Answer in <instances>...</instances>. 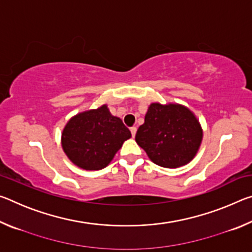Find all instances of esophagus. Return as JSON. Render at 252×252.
<instances>
[{"instance_id": "obj_1", "label": "esophagus", "mask_w": 252, "mask_h": 252, "mask_svg": "<svg viewBox=\"0 0 252 252\" xmlns=\"http://www.w3.org/2000/svg\"><path fill=\"white\" fill-rule=\"evenodd\" d=\"M130 131H131V134H132V136H135V133H136V127L135 126H132L131 129H130Z\"/></svg>"}]
</instances>
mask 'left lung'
Masks as SVG:
<instances>
[{"label":"left lung","mask_w":252,"mask_h":252,"mask_svg":"<svg viewBox=\"0 0 252 252\" xmlns=\"http://www.w3.org/2000/svg\"><path fill=\"white\" fill-rule=\"evenodd\" d=\"M135 141L153 163L176 169L193 159L202 141L197 117L185 105L151 103Z\"/></svg>","instance_id":"8db88e82"}]
</instances>
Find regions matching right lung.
I'll return each mask as SVG.
<instances>
[{
  "label": "right lung",
  "instance_id": "add662e5",
  "mask_svg": "<svg viewBox=\"0 0 252 252\" xmlns=\"http://www.w3.org/2000/svg\"><path fill=\"white\" fill-rule=\"evenodd\" d=\"M131 132L106 104L71 118L62 132V148L73 163L84 170L105 168Z\"/></svg>",
  "mask_w": 252,
  "mask_h": 252
}]
</instances>
